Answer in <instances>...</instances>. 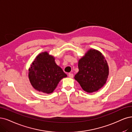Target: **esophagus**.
<instances>
[{
  "label": "esophagus",
  "instance_id": "1",
  "mask_svg": "<svg viewBox=\"0 0 132 132\" xmlns=\"http://www.w3.org/2000/svg\"><path fill=\"white\" fill-rule=\"evenodd\" d=\"M69 77L70 78H72L73 77V73H70L69 74Z\"/></svg>",
  "mask_w": 132,
  "mask_h": 132
}]
</instances>
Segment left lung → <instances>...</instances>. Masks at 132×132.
I'll return each mask as SVG.
<instances>
[{
    "label": "left lung",
    "instance_id": "8db88e82",
    "mask_svg": "<svg viewBox=\"0 0 132 132\" xmlns=\"http://www.w3.org/2000/svg\"><path fill=\"white\" fill-rule=\"evenodd\" d=\"M79 71L75 79L87 93L102 88L108 79L109 67L104 56L98 51L90 49L78 61Z\"/></svg>",
    "mask_w": 132,
    "mask_h": 132
}]
</instances>
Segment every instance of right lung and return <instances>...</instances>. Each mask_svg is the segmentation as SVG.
Listing matches in <instances>:
<instances>
[{
  "mask_svg": "<svg viewBox=\"0 0 132 132\" xmlns=\"http://www.w3.org/2000/svg\"><path fill=\"white\" fill-rule=\"evenodd\" d=\"M28 76L34 89L50 94L67 75L56 64L54 57L45 52L39 54L34 60L29 69Z\"/></svg>",
  "mask_w": 132,
  "mask_h": 132,
  "instance_id": "1",
  "label": "right lung"
}]
</instances>
